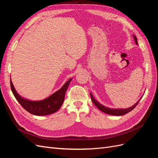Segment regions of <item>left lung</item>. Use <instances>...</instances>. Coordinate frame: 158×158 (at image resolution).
I'll return each instance as SVG.
<instances>
[{
  "mask_svg": "<svg viewBox=\"0 0 158 158\" xmlns=\"http://www.w3.org/2000/svg\"><path fill=\"white\" fill-rule=\"evenodd\" d=\"M133 37H134V39H135V44L136 45H138L136 37L135 35H133ZM90 96H91V99H92V102L94 103V104L100 110V111H102V112H103L105 113H107L108 114H111V115H114V116L124 115V114H125L129 113L130 111H131L132 109H134L135 108V107L137 106V104L139 103L140 100L142 98V96L140 98V99L138 100V101L135 105H133L132 106L128 107V108H126V109H118V108L117 109V108H114V109H113V108L107 107L106 106H103V105L101 104L99 102H98L97 100L94 98V97L93 96V95H92V93H90Z\"/></svg>",
  "mask_w": 158,
  "mask_h": 158,
  "instance_id": "obj_1",
  "label": "left lung"
}]
</instances>
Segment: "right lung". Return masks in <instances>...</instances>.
<instances>
[{"label": "right lung", "mask_w": 158, "mask_h": 158, "mask_svg": "<svg viewBox=\"0 0 158 158\" xmlns=\"http://www.w3.org/2000/svg\"><path fill=\"white\" fill-rule=\"evenodd\" d=\"M73 78L69 79L59 89L44 99L39 101H32L22 97L16 92L10 78V87L12 92L17 101L23 109L31 114L37 116H44L54 113L61 107L64 100V95L69 84Z\"/></svg>", "instance_id": "add662e5"}]
</instances>
